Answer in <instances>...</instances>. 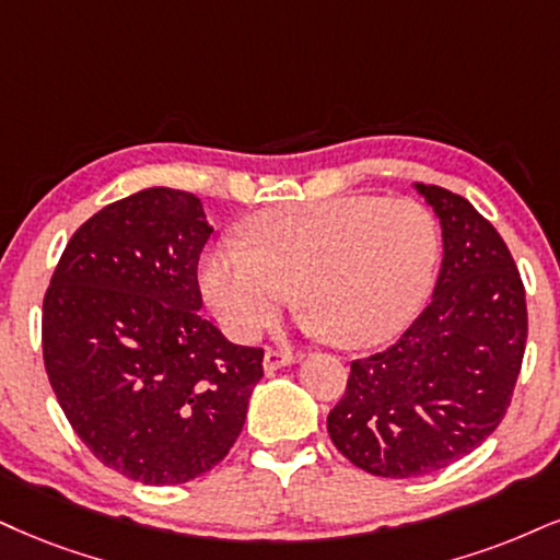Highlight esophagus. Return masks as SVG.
Returning <instances> with one entry per match:
<instances>
[{"label": "esophagus", "mask_w": 560, "mask_h": 560, "mask_svg": "<svg viewBox=\"0 0 560 560\" xmlns=\"http://www.w3.org/2000/svg\"><path fill=\"white\" fill-rule=\"evenodd\" d=\"M295 358L291 353H285V350H267L265 353V371L267 374H275L278 369H285V365H291Z\"/></svg>", "instance_id": "esophagus-1"}]
</instances>
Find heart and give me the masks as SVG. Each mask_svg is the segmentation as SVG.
I'll list each match as a JSON object with an SVG mask.
<instances>
[{"label":"heart","mask_w":560,"mask_h":560,"mask_svg":"<svg viewBox=\"0 0 560 560\" xmlns=\"http://www.w3.org/2000/svg\"><path fill=\"white\" fill-rule=\"evenodd\" d=\"M244 241L199 261V288L238 342L269 327L293 288L306 332H327L340 348L382 342L420 312L441 252L423 205L369 195L265 210L244 225Z\"/></svg>","instance_id":"obj_1"}]
</instances>
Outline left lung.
I'll return each mask as SVG.
<instances>
[{"mask_svg":"<svg viewBox=\"0 0 560 560\" xmlns=\"http://www.w3.org/2000/svg\"><path fill=\"white\" fill-rule=\"evenodd\" d=\"M444 241L433 299L382 353L350 363L332 444L378 478H418L480 446L512 402L527 303L499 231L465 197L412 184Z\"/></svg>","mask_w":560,"mask_h":560,"instance_id":"8db88e82","label":"left lung"}]
</instances>
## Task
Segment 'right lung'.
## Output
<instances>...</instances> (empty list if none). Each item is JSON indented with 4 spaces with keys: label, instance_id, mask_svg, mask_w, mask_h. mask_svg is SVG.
Returning a JSON list of instances; mask_svg holds the SVG:
<instances>
[{
    "label": "right lung",
    "instance_id": "add662e5",
    "mask_svg": "<svg viewBox=\"0 0 560 560\" xmlns=\"http://www.w3.org/2000/svg\"><path fill=\"white\" fill-rule=\"evenodd\" d=\"M202 202L153 186L82 223L44 299V363L90 452L144 486H182L236 444L261 348L207 322Z\"/></svg>",
    "mask_w": 560,
    "mask_h": 560
}]
</instances>
